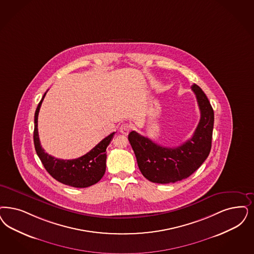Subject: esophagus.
I'll use <instances>...</instances> for the list:
<instances>
[{
	"instance_id": "obj_1",
	"label": "esophagus",
	"mask_w": 254,
	"mask_h": 254,
	"mask_svg": "<svg viewBox=\"0 0 254 254\" xmlns=\"http://www.w3.org/2000/svg\"><path fill=\"white\" fill-rule=\"evenodd\" d=\"M130 129H131V127H130V125H128V124H123L122 126L120 127V132L124 134V135H127L129 131H130Z\"/></svg>"
}]
</instances>
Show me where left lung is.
I'll return each mask as SVG.
<instances>
[{
    "mask_svg": "<svg viewBox=\"0 0 254 254\" xmlns=\"http://www.w3.org/2000/svg\"><path fill=\"white\" fill-rule=\"evenodd\" d=\"M201 112L199 124L190 140L177 147H165L136 131L128 140L142 175L153 183L169 184L188 178L201 166L211 150L214 111L201 88L191 86Z\"/></svg>",
    "mask_w": 254,
    "mask_h": 254,
    "instance_id": "1",
    "label": "left lung"
}]
</instances>
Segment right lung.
Returning <instances> with one entry per match:
<instances>
[{
    "mask_svg": "<svg viewBox=\"0 0 254 254\" xmlns=\"http://www.w3.org/2000/svg\"><path fill=\"white\" fill-rule=\"evenodd\" d=\"M46 93L36 108L35 114L34 143L37 156L45 169L54 179L62 184L74 188H87L95 185L102 178L106 171V149L114 138V132L96 144L87 154L75 159H59L46 153L38 136L37 118Z\"/></svg>",
    "mask_w": 254,
    "mask_h": 254,
    "instance_id": "obj_1",
    "label": "right lung"
}]
</instances>
